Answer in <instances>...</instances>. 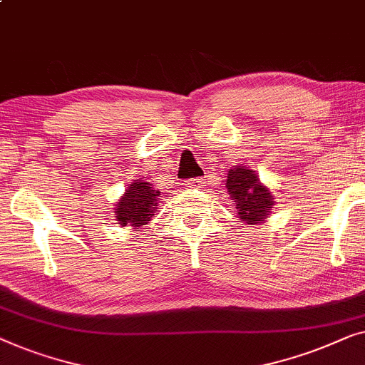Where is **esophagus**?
Wrapping results in <instances>:
<instances>
[{"label":"esophagus","instance_id":"34e87169","mask_svg":"<svg viewBox=\"0 0 365 365\" xmlns=\"http://www.w3.org/2000/svg\"><path fill=\"white\" fill-rule=\"evenodd\" d=\"M203 183H205V180L202 177H197V178H190V180H185V187H188V188H202L203 187Z\"/></svg>","mask_w":365,"mask_h":365}]
</instances>
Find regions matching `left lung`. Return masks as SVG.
Returning a JSON list of instances; mask_svg holds the SVG:
<instances>
[{"label":"left lung","instance_id":"1","mask_svg":"<svg viewBox=\"0 0 365 365\" xmlns=\"http://www.w3.org/2000/svg\"><path fill=\"white\" fill-rule=\"evenodd\" d=\"M227 188L240 220L251 225L264 222L266 215H269V210L273 208V195L259 183L253 170L241 167L232 168L228 172Z\"/></svg>","mask_w":365,"mask_h":365}]
</instances>
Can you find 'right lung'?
Wrapping results in <instances>:
<instances>
[{
	"mask_svg": "<svg viewBox=\"0 0 365 365\" xmlns=\"http://www.w3.org/2000/svg\"><path fill=\"white\" fill-rule=\"evenodd\" d=\"M125 195L115 205L117 222L122 227H142L147 225L157 210L158 190H153L148 182H133Z\"/></svg>",
	"mask_w": 365,
	"mask_h": 365,
	"instance_id": "right-lung-1",
	"label": "right lung"
}]
</instances>
